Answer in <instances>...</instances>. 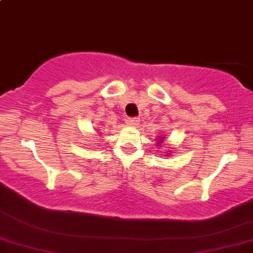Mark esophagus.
I'll return each instance as SVG.
<instances>
[{
	"instance_id": "34e87169",
	"label": "esophagus",
	"mask_w": 253,
	"mask_h": 253,
	"mask_svg": "<svg viewBox=\"0 0 253 253\" xmlns=\"http://www.w3.org/2000/svg\"><path fill=\"white\" fill-rule=\"evenodd\" d=\"M127 126H137L139 124V120L137 117H132V118H127L126 120Z\"/></svg>"
}]
</instances>
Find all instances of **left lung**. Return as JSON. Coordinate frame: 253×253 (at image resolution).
Masks as SVG:
<instances>
[{"label":"left lung","instance_id":"left-lung-1","mask_svg":"<svg viewBox=\"0 0 253 253\" xmlns=\"http://www.w3.org/2000/svg\"><path fill=\"white\" fill-rule=\"evenodd\" d=\"M162 141H164V139H160V141H158L157 144H160V143H162ZM158 146H160V145H158Z\"/></svg>","mask_w":253,"mask_h":253}]
</instances>
